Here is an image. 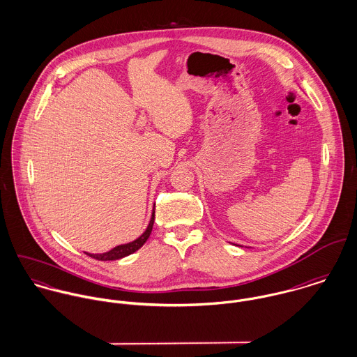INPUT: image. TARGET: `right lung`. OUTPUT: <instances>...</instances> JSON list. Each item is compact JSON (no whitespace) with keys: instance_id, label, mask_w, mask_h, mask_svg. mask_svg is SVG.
<instances>
[{"instance_id":"add662e5","label":"right lung","mask_w":357,"mask_h":357,"mask_svg":"<svg viewBox=\"0 0 357 357\" xmlns=\"http://www.w3.org/2000/svg\"><path fill=\"white\" fill-rule=\"evenodd\" d=\"M153 217H155V211H153V217H151V221L146 229V232L137 238L136 241L130 242V243H126V245H121V246H116L112 250L107 252V253H102V255H91V253H86L89 257L95 258V259H99V261H114V259H119V258H123L126 255H132L135 253L136 250H139L146 242L147 239L150 238L151 235V231H153Z\"/></svg>"}]
</instances>
